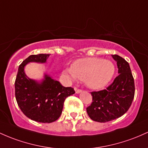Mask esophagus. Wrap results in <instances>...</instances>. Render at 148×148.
<instances>
[{"instance_id": "34e87169", "label": "esophagus", "mask_w": 148, "mask_h": 148, "mask_svg": "<svg viewBox=\"0 0 148 148\" xmlns=\"http://www.w3.org/2000/svg\"><path fill=\"white\" fill-rule=\"evenodd\" d=\"M74 90H75L76 93H80V92L82 91V90H81V89L77 88H74Z\"/></svg>"}]
</instances>
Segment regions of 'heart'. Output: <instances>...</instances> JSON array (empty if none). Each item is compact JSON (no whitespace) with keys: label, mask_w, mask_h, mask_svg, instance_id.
<instances>
[{"label":"heart","mask_w":148,"mask_h":148,"mask_svg":"<svg viewBox=\"0 0 148 148\" xmlns=\"http://www.w3.org/2000/svg\"><path fill=\"white\" fill-rule=\"evenodd\" d=\"M114 73V64L111 61L97 58L79 59L72 63L71 68L63 71L65 77L84 81L88 87L92 89L108 85Z\"/></svg>","instance_id":"heart-1"}]
</instances>
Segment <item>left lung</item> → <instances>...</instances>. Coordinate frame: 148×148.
<instances>
[{
  "label": "left lung",
  "instance_id": "8db88e82",
  "mask_svg": "<svg viewBox=\"0 0 148 148\" xmlns=\"http://www.w3.org/2000/svg\"><path fill=\"white\" fill-rule=\"evenodd\" d=\"M119 75L106 89L91 92L92 102L86 108L89 117L98 122L112 121L128 111L135 94L134 79L129 64L124 58L112 55Z\"/></svg>",
  "mask_w": 148,
  "mask_h": 148
}]
</instances>
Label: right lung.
<instances>
[{"label": "right lung", "mask_w": 148, "mask_h": 148, "mask_svg": "<svg viewBox=\"0 0 148 148\" xmlns=\"http://www.w3.org/2000/svg\"><path fill=\"white\" fill-rule=\"evenodd\" d=\"M50 54L32 55L19 66L16 80L15 98L25 116L37 122L51 123L60 116L65 99L75 93L71 87H64L45 74L40 82L26 75L24 67L29 62L45 63Z\"/></svg>", "instance_id": "obj_1"}]
</instances>
